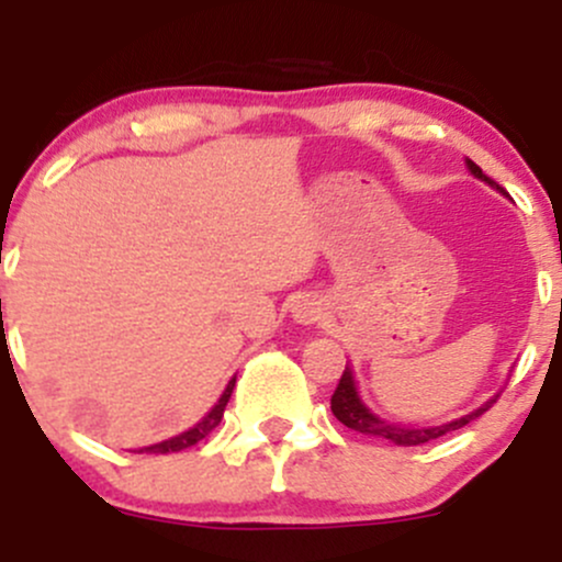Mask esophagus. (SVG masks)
Returning a JSON list of instances; mask_svg holds the SVG:
<instances>
[{"instance_id":"1","label":"esophagus","mask_w":562,"mask_h":562,"mask_svg":"<svg viewBox=\"0 0 562 562\" xmlns=\"http://www.w3.org/2000/svg\"><path fill=\"white\" fill-rule=\"evenodd\" d=\"M322 314H325V308H322V301L314 299V295H301L293 303V319L301 322V325H317Z\"/></svg>"}]
</instances>
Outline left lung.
Masks as SVG:
<instances>
[{
	"instance_id": "1",
	"label": "left lung",
	"mask_w": 562,
	"mask_h": 562,
	"mask_svg": "<svg viewBox=\"0 0 562 562\" xmlns=\"http://www.w3.org/2000/svg\"><path fill=\"white\" fill-rule=\"evenodd\" d=\"M465 164H468V169L475 179H481V182L492 184V187H496V190H499V184H496L494 179H488L486 173L481 171V166H475L470 158L465 160ZM496 396H499V393H496ZM496 396L488 398L486 404H481L479 409L470 412V415L457 417V420H451V423L434 425V428H412V425H396V423L380 420L375 412H372L370 406H367L362 398H359L357 380H353L351 367H346L344 375H340V380H338V389H335L333 398H330V409H333V415L346 425V428L357 430V434L375 436V438H389V441L396 443V447H420V443H428V441H434V438L447 436V434H451V430L465 428L468 423H473L475 417H481L483 412H486L488 406L496 402Z\"/></svg>"
}]
</instances>
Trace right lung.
<instances>
[{
	"instance_id": "right-lung-1",
	"label": "right lung",
	"mask_w": 562,
	"mask_h": 562,
	"mask_svg": "<svg viewBox=\"0 0 562 562\" xmlns=\"http://www.w3.org/2000/svg\"><path fill=\"white\" fill-rule=\"evenodd\" d=\"M232 389H235V378L229 380L227 389H224L222 396H218V402H216L214 406H211V412H209V415L203 417V420H200L198 425H192V428H190V430H184V434H179V436L169 438V441L153 443V447H142V449H139V454H169V451H182V449L195 447L198 441H203V438L209 436L211 430H214L218 423H222V417H224V406H227V402H229Z\"/></svg>"
}]
</instances>
